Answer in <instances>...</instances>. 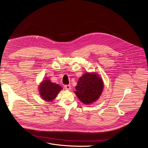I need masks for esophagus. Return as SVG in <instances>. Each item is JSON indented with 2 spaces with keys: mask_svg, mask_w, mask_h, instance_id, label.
<instances>
[{
  "mask_svg": "<svg viewBox=\"0 0 148 148\" xmlns=\"http://www.w3.org/2000/svg\"><path fill=\"white\" fill-rule=\"evenodd\" d=\"M64 89L66 90H70L71 89V85H64Z\"/></svg>",
  "mask_w": 148,
  "mask_h": 148,
  "instance_id": "1",
  "label": "esophagus"
}]
</instances>
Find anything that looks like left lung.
Instances as JSON below:
<instances>
[{
    "label": "left lung",
    "mask_w": 148,
    "mask_h": 148,
    "mask_svg": "<svg viewBox=\"0 0 148 148\" xmlns=\"http://www.w3.org/2000/svg\"><path fill=\"white\" fill-rule=\"evenodd\" d=\"M75 89V93L79 100L89 104L98 99L102 93L103 82L96 74L87 73L79 79Z\"/></svg>",
    "instance_id": "obj_1"
}]
</instances>
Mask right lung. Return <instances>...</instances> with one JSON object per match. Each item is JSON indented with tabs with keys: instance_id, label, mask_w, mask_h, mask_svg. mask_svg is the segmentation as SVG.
<instances>
[{
	"instance_id": "obj_1",
	"label": "right lung",
	"mask_w": 148,
	"mask_h": 148,
	"mask_svg": "<svg viewBox=\"0 0 148 148\" xmlns=\"http://www.w3.org/2000/svg\"><path fill=\"white\" fill-rule=\"evenodd\" d=\"M62 89L60 86L52 83L48 79L42 81L39 86L40 95L42 99L46 101L53 100Z\"/></svg>"
}]
</instances>
